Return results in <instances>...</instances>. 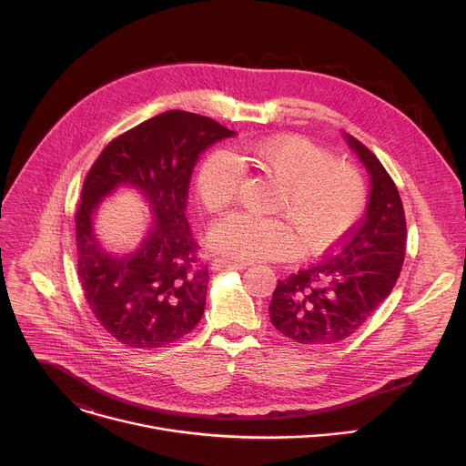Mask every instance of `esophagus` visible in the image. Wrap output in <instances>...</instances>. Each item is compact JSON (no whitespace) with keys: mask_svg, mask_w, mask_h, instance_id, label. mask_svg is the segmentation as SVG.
<instances>
[{"mask_svg":"<svg viewBox=\"0 0 466 466\" xmlns=\"http://www.w3.org/2000/svg\"><path fill=\"white\" fill-rule=\"evenodd\" d=\"M210 265H212V271H243V269H247L245 263H236V261L221 259V258H216Z\"/></svg>","mask_w":466,"mask_h":466,"instance_id":"34e87169","label":"esophagus"}]
</instances>
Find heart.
Here are the masks:
<instances>
[{"label": "heart", "mask_w": 466, "mask_h": 466, "mask_svg": "<svg viewBox=\"0 0 466 466\" xmlns=\"http://www.w3.org/2000/svg\"><path fill=\"white\" fill-rule=\"evenodd\" d=\"M241 167L279 184L273 214L284 221L225 216L208 239L227 258L243 263L284 259L297 252L299 243L306 254L324 252L354 230L365 210L367 193L358 169L331 160L302 137L252 144L238 160L228 151H212L195 175V193L207 210L219 212L234 201L243 180Z\"/></svg>", "instance_id": "heart-1"}]
</instances>
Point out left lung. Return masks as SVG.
Listing matches in <instances>:
<instances>
[{"mask_svg": "<svg viewBox=\"0 0 466 466\" xmlns=\"http://www.w3.org/2000/svg\"><path fill=\"white\" fill-rule=\"evenodd\" d=\"M343 137L370 175L365 218L339 248L279 280L269 304L273 326L302 345L350 338L389 297L406 256V216L392 178L360 140Z\"/></svg>", "mask_w": 466, "mask_h": 466, "instance_id": "left-lung-1", "label": "left lung"}]
</instances>
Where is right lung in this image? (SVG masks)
Instances as JSON below:
<instances>
[{"instance_id":"right-lung-1","label":"right lung","mask_w":466,"mask_h":466,"mask_svg":"<svg viewBox=\"0 0 466 466\" xmlns=\"http://www.w3.org/2000/svg\"><path fill=\"white\" fill-rule=\"evenodd\" d=\"M230 137L210 117L167 110L112 140L88 171L76 216L77 273L92 313L121 345L160 349L201 320L210 277L184 214L187 187L198 155ZM119 187L137 188L154 218L130 253L105 249L93 228L102 198Z\"/></svg>"}]
</instances>
